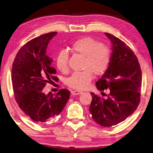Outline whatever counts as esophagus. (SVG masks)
<instances>
[{"instance_id":"esophagus-1","label":"esophagus","mask_w":153,"mask_h":153,"mask_svg":"<svg viewBox=\"0 0 153 153\" xmlns=\"http://www.w3.org/2000/svg\"><path fill=\"white\" fill-rule=\"evenodd\" d=\"M82 93V91L74 90V91H72V92H71V94H72L73 96H75V95H79V94H81Z\"/></svg>"}]
</instances>
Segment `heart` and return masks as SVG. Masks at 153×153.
Listing matches in <instances>:
<instances>
[{
    "label": "heart",
    "instance_id": "heart-1",
    "mask_svg": "<svg viewBox=\"0 0 153 153\" xmlns=\"http://www.w3.org/2000/svg\"><path fill=\"white\" fill-rule=\"evenodd\" d=\"M73 52L84 57L81 72H75L67 79V84L71 88L84 90L89 86L94 74L100 75L109 67L111 52L107 46L91 37H84L74 42L71 47ZM69 54L66 50H62L57 53L56 64L60 71L66 73L69 70Z\"/></svg>",
    "mask_w": 153,
    "mask_h": 153
}]
</instances>
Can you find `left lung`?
<instances>
[{"mask_svg":"<svg viewBox=\"0 0 153 153\" xmlns=\"http://www.w3.org/2000/svg\"><path fill=\"white\" fill-rule=\"evenodd\" d=\"M112 43L109 67L96 85L100 91L110 90L107 98L91 92L90 112L96 123L111 127L125 120L140 102L141 70L131 49L117 37L105 33Z\"/></svg>","mask_w":153,"mask_h":153,"instance_id":"8db88e82","label":"left lung"}]
</instances>
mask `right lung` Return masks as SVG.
I'll return each instance as SVG.
<instances>
[{
    "label": "right lung",
    "mask_w": 153,
    "mask_h": 153,
    "mask_svg": "<svg viewBox=\"0 0 153 153\" xmlns=\"http://www.w3.org/2000/svg\"><path fill=\"white\" fill-rule=\"evenodd\" d=\"M57 32H50L30 40L23 45L13 61L12 82L15 99L24 113L38 124L59 115L70 97V91L61 89L56 95L44 93L46 83L57 81L52 59L46 54L50 40Z\"/></svg>",
    "instance_id": "add662e5"
}]
</instances>
